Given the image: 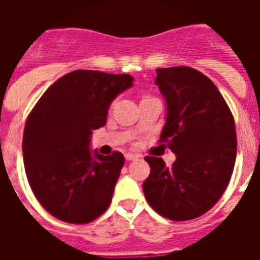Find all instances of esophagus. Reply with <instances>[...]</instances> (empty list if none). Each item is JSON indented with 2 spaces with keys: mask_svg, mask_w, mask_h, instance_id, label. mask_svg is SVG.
<instances>
[{
  "mask_svg": "<svg viewBox=\"0 0 260 260\" xmlns=\"http://www.w3.org/2000/svg\"><path fill=\"white\" fill-rule=\"evenodd\" d=\"M125 159L126 160H136V159H139V155L128 152V154H125Z\"/></svg>",
  "mask_w": 260,
  "mask_h": 260,
  "instance_id": "1",
  "label": "esophagus"
}]
</instances>
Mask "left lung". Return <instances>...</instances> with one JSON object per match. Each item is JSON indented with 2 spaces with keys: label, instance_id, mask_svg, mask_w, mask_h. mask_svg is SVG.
<instances>
[{
  "label": "left lung",
  "instance_id": "8db88e82",
  "mask_svg": "<svg viewBox=\"0 0 260 260\" xmlns=\"http://www.w3.org/2000/svg\"><path fill=\"white\" fill-rule=\"evenodd\" d=\"M166 100L160 140L177 159L146 156L151 173L143 191L151 208L174 221L206 213L221 198L236 160V129L225 100L206 75L191 67L156 69Z\"/></svg>",
  "mask_w": 260,
  "mask_h": 260
}]
</instances>
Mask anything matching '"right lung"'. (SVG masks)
I'll list each match as a JSON object with an SVG mask.
<instances>
[{
    "mask_svg": "<svg viewBox=\"0 0 260 260\" xmlns=\"http://www.w3.org/2000/svg\"><path fill=\"white\" fill-rule=\"evenodd\" d=\"M134 85L129 74L75 70L43 94L26 118L24 167L35 197L54 217L87 224L109 206L124 155L90 151V136L105 125L118 94Z\"/></svg>",
    "mask_w": 260,
    "mask_h": 260,
    "instance_id": "1",
    "label": "right lung"
}]
</instances>
